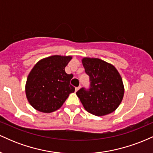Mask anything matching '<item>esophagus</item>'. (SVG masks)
Masks as SVG:
<instances>
[{
    "mask_svg": "<svg viewBox=\"0 0 153 153\" xmlns=\"http://www.w3.org/2000/svg\"><path fill=\"white\" fill-rule=\"evenodd\" d=\"M80 86H78V87L75 88V91H78L79 89H80Z\"/></svg>",
    "mask_w": 153,
    "mask_h": 153,
    "instance_id": "34e87169",
    "label": "esophagus"
}]
</instances>
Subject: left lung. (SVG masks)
I'll return each instance as SVG.
<instances>
[{
    "instance_id": "left-lung-1",
    "label": "left lung",
    "mask_w": 153,
    "mask_h": 153,
    "mask_svg": "<svg viewBox=\"0 0 153 153\" xmlns=\"http://www.w3.org/2000/svg\"><path fill=\"white\" fill-rule=\"evenodd\" d=\"M82 65L89 76L90 86L76 92L85 109L92 114L104 116L114 111L124 96V85L117 70L98 58H83Z\"/></svg>"
}]
</instances>
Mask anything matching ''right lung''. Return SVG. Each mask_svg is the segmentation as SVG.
Here are the masks:
<instances>
[{
	"label": "right lung",
	"instance_id": "add662e5",
	"mask_svg": "<svg viewBox=\"0 0 153 153\" xmlns=\"http://www.w3.org/2000/svg\"><path fill=\"white\" fill-rule=\"evenodd\" d=\"M71 56L54 55L39 60L28 75L26 95L35 109L51 113L62 106L69 94L75 91L71 84L73 74H67L65 68Z\"/></svg>",
	"mask_w": 153,
	"mask_h": 153
}]
</instances>
